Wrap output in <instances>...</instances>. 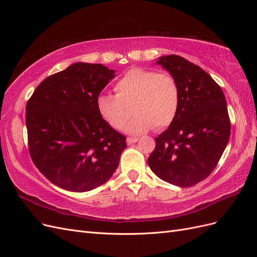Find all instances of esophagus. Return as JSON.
<instances>
[{
    "instance_id": "1",
    "label": "esophagus",
    "mask_w": 257,
    "mask_h": 257,
    "mask_svg": "<svg viewBox=\"0 0 257 257\" xmlns=\"http://www.w3.org/2000/svg\"><path fill=\"white\" fill-rule=\"evenodd\" d=\"M136 142H138V138H137V137H127V139H126V143H127L128 145L134 144V143H136Z\"/></svg>"
}]
</instances>
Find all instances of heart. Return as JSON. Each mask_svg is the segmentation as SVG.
Here are the masks:
<instances>
[{"label":"heart","mask_w":257,"mask_h":257,"mask_svg":"<svg viewBox=\"0 0 257 257\" xmlns=\"http://www.w3.org/2000/svg\"><path fill=\"white\" fill-rule=\"evenodd\" d=\"M115 94L102 93L96 98L99 114L115 130H121L132 113L126 126L131 134H139L154 125L161 130L175 120L180 91L169 73H157L143 68H132L114 84Z\"/></svg>","instance_id":"1"}]
</instances>
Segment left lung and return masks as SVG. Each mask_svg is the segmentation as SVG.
Masks as SVG:
<instances>
[{"label":"left lung","mask_w":257,"mask_h":257,"mask_svg":"<svg viewBox=\"0 0 257 257\" xmlns=\"http://www.w3.org/2000/svg\"><path fill=\"white\" fill-rule=\"evenodd\" d=\"M157 63L176 79L180 104L173 123L155 138L148 164L162 180L189 188L213 172L227 146L226 99L211 76L184 58L169 54Z\"/></svg>","instance_id":"left-lung-1"}]
</instances>
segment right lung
<instances>
[{
  "instance_id": "1",
  "label": "right lung",
  "mask_w": 257,
  "mask_h": 257,
  "mask_svg": "<svg viewBox=\"0 0 257 257\" xmlns=\"http://www.w3.org/2000/svg\"><path fill=\"white\" fill-rule=\"evenodd\" d=\"M114 73L103 64L78 62L44 79L28 100L31 159L62 189L91 191L109 180L119 165L126 138L96 107Z\"/></svg>"
}]
</instances>
